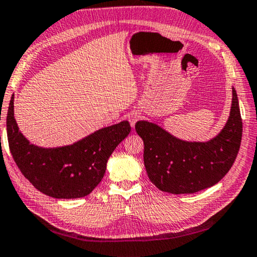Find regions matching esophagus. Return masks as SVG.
<instances>
[{"instance_id":"34e87169","label":"esophagus","mask_w":257,"mask_h":257,"mask_svg":"<svg viewBox=\"0 0 257 257\" xmlns=\"http://www.w3.org/2000/svg\"><path fill=\"white\" fill-rule=\"evenodd\" d=\"M127 118L132 127H134V126H136V123L139 120V118H140V115H139L138 111H132L127 115Z\"/></svg>"}]
</instances>
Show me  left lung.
Wrapping results in <instances>:
<instances>
[{
  "instance_id": "obj_1",
  "label": "left lung",
  "mask_w": 257,
  "mask_h": 257,
  "mask_svg": "<svg viewBox=\"0 0 257 257\" xmlns=\"http://www.w3.org/2000/svg\"><path fill=\"white\" fill-rule=\"evenodd\" d=\"M136 131L145 143L143 160L150 181L170 194H192L221 181L238 155L242 134L235 88L229 117L209 141H186L158 124L138 120Z\"/></svg>"
}]
</instances>
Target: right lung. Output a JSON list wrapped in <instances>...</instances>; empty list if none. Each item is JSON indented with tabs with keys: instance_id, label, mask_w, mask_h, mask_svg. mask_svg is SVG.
Wrapping results in <instances>:
<instances>
[{
	"instance_id": "add662e5",
	"label": "right lung",
	"mask_w": 257,
	"mask_h": 257,
	"mask_svg": "<svg viewBox=\"0 0 257 257\" xmlns=\"http://www.w3.org/2000/svg\"><path fill=\"white\" fill-rule=\"evenodd\" d=\"M15 94L7 116L10 151L22 175L44 194L55 199L89 195L106 172L116 147L131 132L127 120L99 128L72 145L44 148L33 145L15 118Z\"/></svg>"
}]
</instances>
